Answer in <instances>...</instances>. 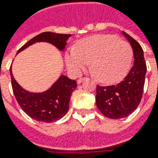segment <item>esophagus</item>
<instances>
[{"label":"esophagus","instance_id":"1","mask_svg":"<svg viewBox=\"0 0 158 158\" xmlns=\"http://www.w3.org/2000/svg\"><path fill=\"white\" fill-rule=\"evenodd\" d=\"M85 79H86V77H80V78L77 80V83H78V84H80V83L82 82V81H83V80H85Z\"/></svg>","mask_w":158,"mask_h":158}]
</instances>
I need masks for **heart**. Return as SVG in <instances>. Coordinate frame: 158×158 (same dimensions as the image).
Listing matches in <instances>:
<instances>
[{
  "label": "heart",
  "instance_id": "obj_1",
  "mask_svg": "<svg viewBox=\"0 0 158 158\" xmlns=\"http://www.w3.org/2000/svg\"><path fill=\"white\" fill-rule=\"evenodd\" d=\"M132 48L125 40L111 34H98L80 40L67 52L66 63L79 75L89 66L101 82H118L127 74L132 61Z\"/></svg>",
  "mask_w": 158,
  "mask_h": 158
}]
</instances>
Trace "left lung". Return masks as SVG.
Returning a JSON list of instances; mask_svg holds the SVG:
<instances>
[{
    "label": "left lung",
    "mask_w": 158,
    "mask_h": 158,
    "mask_svg": "<svg viewBox=\"0 0 158 158\" xmlns=\"http://www.w3.org/2000/svg\"><path fill=\"white\" fill-rule=\"evenodd\" d=\"M134 52V66L123 81L111 86L97 87V107L106 117L121 118L127 117L139 106L143 97L147 71L143 50L140 44L124 31Z\"/></svg>",
    "instance_id": "8db88e82"
}]
</instances>
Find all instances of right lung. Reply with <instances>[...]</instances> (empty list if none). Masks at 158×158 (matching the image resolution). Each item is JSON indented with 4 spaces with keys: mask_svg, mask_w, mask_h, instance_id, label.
I'll return each instance as SVG.
<instances>
[{
    "mask_svg": "<svg viewBox=\"0 0 158 158\" xmlns=\"http://www.w3.org/2000/svg\"><path fill=\"white\" fill-rule=\"evenodd\" d=\"M71 34H59L54 32H42L29 40L17 51V53L24 50L36 42H48L59 50H64L67 40ZM11 84L15 99L23 112L28 115L42 122H53L61 118L69 108L70 97L77 84L65 76H60L52 87L41 93H32L23 89L13 77L10 68Z\"/></svg>",
    "mask_w": 158,
    "mask_h": 158,
    "instance_id": "right-lung-1",
    "label": "right lung"
}]
</instances>
